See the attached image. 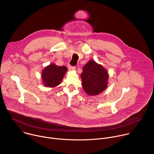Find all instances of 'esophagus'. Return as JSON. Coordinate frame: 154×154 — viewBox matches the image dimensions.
<instances>
[{"mask_svg":"<svg viewBox=\"0 0 154 154\" xmlns=\"http://www.w3.org/2000/svg\"><path fill=\"white\" fill-rule=\"evenodd\" d=\"M68 69L69 71H75V67L72 66H71V65H68Z\"/></svg>","mask_w":154,"mask_h":154,"instance_id":"esophagus-1","label":"esophagus"}]
</instances>
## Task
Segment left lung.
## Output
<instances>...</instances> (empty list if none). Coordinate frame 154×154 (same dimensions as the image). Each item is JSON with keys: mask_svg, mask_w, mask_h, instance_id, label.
I'll list each match as a JSON object with an SVG mask.
<instances>
[{"mask_svg": "<svg viewBox=\"0 0 154 154\" xmlns=\"http://www.w3.org/2000/svg\"><path fill=\"white\" fill-rule=\"evenodd\" d=\"M81 78L83 88L86 94L96 96L106 88L108 74L102 65L90 60L83 66Z\"/></svg>", "mask_w": 154, "mask_h": 154, "instance_id": "left-lung-1", "label": "left lung"}]
</instances>
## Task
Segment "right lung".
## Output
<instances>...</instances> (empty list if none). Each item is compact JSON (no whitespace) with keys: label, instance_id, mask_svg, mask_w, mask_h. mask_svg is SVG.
<instances>
[{"label":"right lung","instance_id":"1","mask_svg":"<svg viewBox=\"0 0 154 154\" xmlns=\"http://www.w3.org/2000/svg\"><path fill=\"white\" fill-rule=\"evenodd\" d=\"M68 69L66 66H58L52 63L44 69L41 77L44 85L46 87L54 88L61 83Z\"/></svg>","mask_w":154,"mask_h":154}]
</instances>
